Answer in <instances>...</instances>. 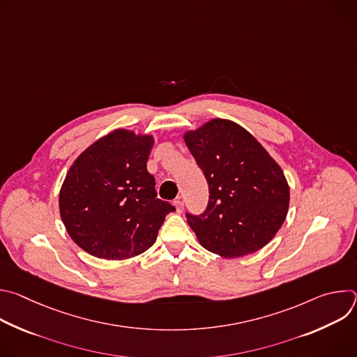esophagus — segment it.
<instances>
[{"label": "esophagus", "mask_w": 357, "mask_h": 357, "mask_svg": "<svg viewBox=\"0 0 357 357\" xmlns=\"http://www.w3.org/2000/svg\"><path fill=\"white\" fill-rule=\"evenodd\" d=\"M174 206H175V209H176L178 213H181V212L183 211V203H182L181 200H175V202H174Z\"/></svg>", "instance_id": "obj_1"}]
</instances>
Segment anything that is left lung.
<instances>
[{
  "instance_id": "1",
  "label": "left lung",
  "mask_w": 357,
  "mask_h": 357,
  "mask_svg": "<svg viewBox=\"0 0 357 357\" xmlns=\"http://www.w3.org/2000/svg\"><path fill=\"white\" fill-rule=\"evenodd\" d=\"M183 139L209 185L205 213L186 215L202 247L237 259L267 245L289 208L287 178L268 151L225 119L185 131Z\"/></svg>"
}]
</instances>
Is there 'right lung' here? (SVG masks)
<instances>
[{"mask_svg": "<svg viewBox=\"0 0 357 357\" xmlns=\"http://www.w3.org/2000/svg\"><path fill=\"white\" fill-rule=\"evenodd\" d=\"M154 137L117 128L98 138L70 165L59 192V212L70 238L105 260H128L155 243L175 211L157 199L146 171Z\"/></svg>", "mask_w": 357, "mask_h": 357, "instance_id": "1", "label": "right lung"}]
</instances>
